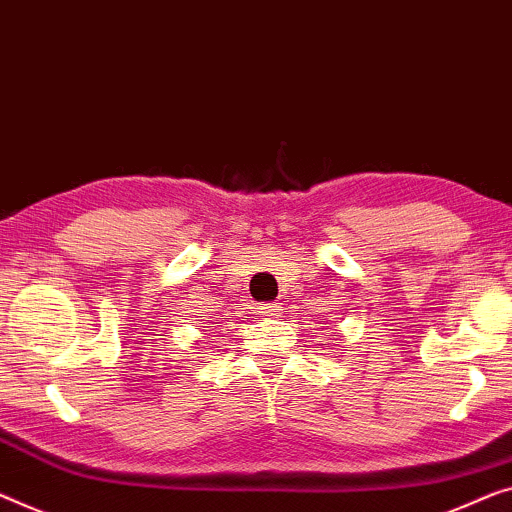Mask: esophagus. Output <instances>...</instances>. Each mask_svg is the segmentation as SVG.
I'll return each mask as SVG.
<instances>
[{
	"mask_svg": "<svg viewBox=\"0 0 512 512\" xmlns=\"http://www.w3.org/2000/svg\"><path fill=\"white\" fill-rule=\"evenodd\" d=\"M257 312H259V315H262L264 319H271V317H278V315H280V308H278L276 303H262V305H259V308H257Z\"/></svg>",
	"mask_w": 512,
	"mask_h": 512,
	"instance_id": "34e87169",
	"label": "esophagus"
}]
</instances>
